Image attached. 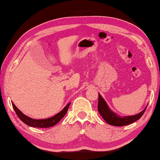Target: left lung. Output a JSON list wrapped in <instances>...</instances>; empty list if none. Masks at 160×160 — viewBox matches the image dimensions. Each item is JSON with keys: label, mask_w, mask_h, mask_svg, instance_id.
<instances>
[{"label": "left lung", "mask_w": 160, "mask_h": 160, "mask_svg": "<svg viewBox=\"0 0 160 160\" xmlns=\"http://www.w3.org/2000/svg\"><path fill=\"white\" fill-rule=\"evenodd\" d=\"M147 107V106H146ZM146 107L139 112L138 115L132 116H126L121 117L117 115L116 113L113 112L112 110L108 106L106 102L102 98V96L99 94V102H98V110L100 115L103 118V119L110 125L115 126H123L130 124L133 122H136L142 117L144 115Z\"/></svg>", "instance_id": "left-lung-1"}]
</instances>
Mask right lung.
<instances>
[{"label": "right lung", "instance_id": "obj_1", "mask_svg": "<svg viewBox=\"0 0 160 160\" xmlns=\"http://www.w3.org/2000/svg\"><path fill=\"white\" fill-rule=\"evenodd\" d=\"M70 105V103H68L60 112H58L56 115H54L52 117H50V118L45 119H34L25 115L23 113L21 112L20 110L16 108L14 103H12V106L14 108L16 115L19 117V119H20L22 122L25 123V124L32 127H37V128H49V127L56 125L57 123L63 118L64 115H66Z\"/></svg>", "mask_w": 160, "mask_h": 160}]
</instances>
